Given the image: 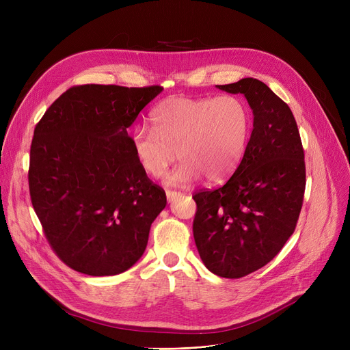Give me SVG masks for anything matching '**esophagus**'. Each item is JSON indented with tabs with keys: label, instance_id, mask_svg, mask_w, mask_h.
<instances>
[{
	"label": "esophagus",
	"instance_id": "obj_1",
	"mask_svg": "<svg viewBox=\"0 0 350 350\" xmlns=\"http://www.w3.org/2000/svg\"><path fill=\"white\" fill-rule=\"evenodd\" d=\"M180 195V192H177V191H172V189H167L166 191V196H167V201L169 202H172L173 199L176 198V196H178Z\"/></svg>",
	"mask_w": 350,
	"mask_h": 350
}]
</instances>
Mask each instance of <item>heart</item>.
Returning <instances> with one entry per match:
<instances>
[{
	"instance_id": "b5f03b06",
	"label": "heart",
	"mask_w": 350,
	"mask_h": 350,
	"mask_svg": "<svg viewBox=\"0 0 350 350\" xmlns=\"http://www.w3.org/2000/svg\"><path fill=\"white\" fill-rule=\"evenodd\" d=\"M151 124L137 126L131 135L137 162L148 176L162 177L177 152L181 163L167 183L187 185L199 177L220 183L243 158L251 115L235 95L170 96L152 111Z\"/></svg>"
}]
</instances>
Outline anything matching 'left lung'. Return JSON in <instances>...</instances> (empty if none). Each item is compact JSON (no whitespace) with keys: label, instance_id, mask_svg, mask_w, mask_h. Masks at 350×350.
I'll list each match as a JSON object with an SVG mask.
<instances>
[{"label":"left lung","instance_id":"left-lung-1","mask_svg":"<svg viewBox=\"0 0 350 350\" xmlns=\"http://www.w3.org/2000/svg\"><path fill=\"white\" fill-rule=\"evenodd\" d=\"M216 87L245 95L254 130L228 181L192 195V231L213 274L241 278L273 260L293 234L306 187L305 152L292 111L263 81L246 77Z\"/></svg>","mask_w":350,"mask_h":350}]
</instances>
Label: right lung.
Listing matches in <instances>:
<instances>
[{
	"label": "right lung",
	"mask_w": 350,
	"mask_h": 350,
	"mask_svg": "<svg viewBox=\"0 0 350 350\" xmlns=\"http://www.w3.org/2000/svg\"><path fill=\"white\" fill-rule=\"evenodd\" d=\"M161 85L66 90L36 124L29 191L45 238L70 269L115 275L144 254L166 192L142 170L127 129Z\"/></svg>",
	"instance_id": "add662e5"
}]
</instances>
